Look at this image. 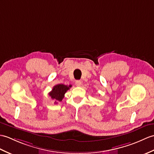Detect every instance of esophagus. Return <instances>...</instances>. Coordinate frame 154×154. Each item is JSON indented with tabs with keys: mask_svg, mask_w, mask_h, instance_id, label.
Instances as JSON below:
<instances>
[{
	"mask_svg": "<svg viewBox=\"0 0 154 154\" xmlns=\"http://www.w3.org/2000/svg\"><path fill=\"white\" fill-rule=\"evenodd\" d=\"M75 85L77 86V87H80V86L81 85V81L79 80H77L75 81Z\"/></svg>",
	"mask_w": 154,
	"mask_h": 154,
	"instance_id": "obj_1",
	"label": "esophagus"
}]
</instances>
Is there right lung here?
<instances>
[{"mask_svg": "<svg viewBox=\"0 0 154 154\" xmlns=\"http://www.w3.org/2000/svg\"><path fill=\"white\" fill-rule=\"evenodd\" d=\"M71 87V85L67 86L63 84H58L53 87L51 92H49V96L52 100H54L55 103L61 102L64 98V94Z\"/></svg>", "mask_w": 154, "mask_h": 154, "instance_id": "1", "label": "right lung"}]
</instances>
